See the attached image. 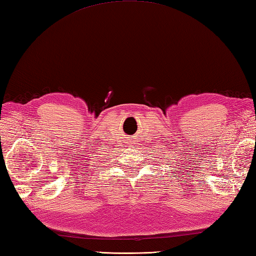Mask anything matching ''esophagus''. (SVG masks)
<instances>
[{"label":"esophagus","mask_w":256,"mask_h":256,"mask_svg":"<svg viewBox=\"0 0 256 256\" xmlns=\"http://www.w3.org/2000/svg\"><path fill=\"white\" fill-rule=\"evenodd\" d=\"M132 139H129V140H127V142H132Z\"/></svg>","instance_id":"obj_1"}]
</instances>
